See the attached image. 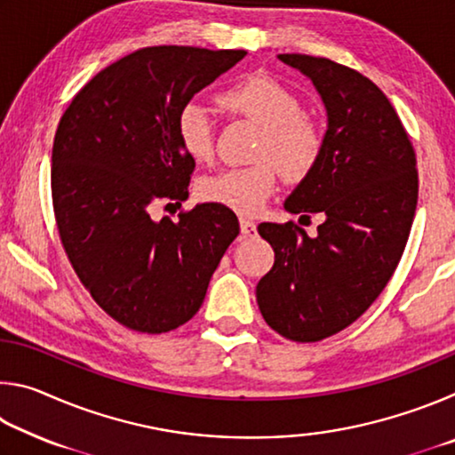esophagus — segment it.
<instances>
[{
  "label": "esophagus",
  "mask_w": 455,
  "mask_h": 455,
  "mask_svg": "<svg viewBox=\"0 0 455 455\" xmlns=\"http://www.w3.org/2000/svg\"><path fill=\"white\" fill-rule=\"evenodd\" d=\"M241 235L252 238L257 235V225L249 219H241Z\"/></svg>",
  "instance_id": "esophagus-1"
}]
</instances>
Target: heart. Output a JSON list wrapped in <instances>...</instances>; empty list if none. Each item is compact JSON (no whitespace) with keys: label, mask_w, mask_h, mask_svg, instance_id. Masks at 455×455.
Returning <instances> with one entry per match:
<instances>
[{"label":"heart","mask_w":455,"mask_h":455,"mask_svg":"<svg viewBox=\"0 0 455 455\" xmlns=\"http://www.w3.org/2000/svg\"><path fill=\"white\" fill-rule=\"evenodd\" d=\"M227 112L244 116L260 126L255 146L259 163L204 176L198 182V196L238 214H255L276 188V168L289 182L307 179L323 154L321 126L301 112L295 92L265 74L238 80L219 94ZM176 140L195 163L212 158L214 132L209 110L188 102L176 116Z\"/></svg>","instance_id":"1"}]
</instances>
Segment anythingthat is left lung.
<instances>
[{
  "mask_svg": "<svg viewBox=\"0 0 455 455\" xmlns=\"http://www.w3.org/2000/svg\"><path fill=\"white\" fill-rule=\"evenodd\" d=\"M279 60L313 82L327 110L319 163L284 209L325 220L315 238L292 222H260L275 265L257 303L276 333L313 343L349 327L389 283L418 206V168L402 120L371 80L327 58Z\"/></svg>",
  "mask_w": 455,
  "mask_h": 455,
  "instance_id": "8db88e82",
  "label": "left lung"
}]
</instances>
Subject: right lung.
<instances>
[{"label":"right lung","instance_id":"add662e5","mask_svg":"<svg viewBox=\"0 0 455 455\" xmlns=\"http://www.w3.org/2000/svg\"><path fill=\"white\" fill-rule=\"evenodd\" d=\"M244 50L152 45L98 72L61 116L52 150V200L76 275L114 321L166 333L192 319L238 235L236 214L204 203L152 220L163 200L188 198L195 160L176 140L192 96Z\"/></svg>","mask_w":455,"mask_h":455}]
</instances>
